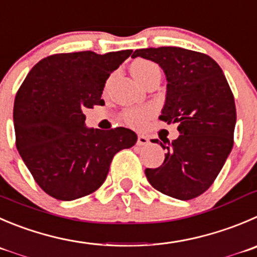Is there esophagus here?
Returning a JSON list of instances; mask_svg holds the SVG:
<instances>
[{"instance_id":"esophagus-1","label":"esophagus","mask_w":257,"mask_h":257,"mask_svg":"<svg viewBox=\"0 0 257 257\" xmlns=\"http://www.w3.org/2000/svg\"><path fill=\"white\" fill-rule=\"evenodd\" d=\"M149 139L145 135H139L138 136V145H148Z\"/></svg>"}]
</instances>
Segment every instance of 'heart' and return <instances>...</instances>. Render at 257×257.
Listing matches in <instances>:
<instances>
[{
	"mask_svg": "<svg viewBox=\"0 0 257 257\" xmlns=\"http://www.w3.org/2000/svg\"><path fill=\"white\" fill-rule=\"evenodd\" d=\"M156 65L154 63L149 62V60L144 59H138L131 64L130 70L133 77L135 78L138 82H140L143 78H145L149 73L153 69H156ZM150 113V109L149 108H131L127 109L123 113V118L127 123L131 124H139L146 118Z\"/></svg>",
	"mask_w": 257,
	"mask_h": 257,
	"instance_id": "b5f03b06",
	"label": "heart"
}]
</instances>
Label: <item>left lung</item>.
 <instances>
[{
  "label": "left lung",
  "instance_id": "left-lung-1",
  "mask_svg": "<svg viewBox=\"0 0 257 257\" xmlns=\"http://www.w3.org/2000/svg\"><path fill=\"white\" fill-rule=\"evenodd\" d=\"M138 57L163 69L168 84L159 118L178 123L180 134L160 143L167 150L164 163L146 169V178L163 194L193 199L211 187L233 146L236 106L231 88L221 67L206 54L161 46L138 49L133 58Z\"/></svg>",
  "mask_w": 257,
  "mask_h": 257
}]
</instances>
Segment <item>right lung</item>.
<instances>
[{"label":"right lung","mask_w":257,"mask_h":257,"mask_svg":"<svg viewBox=\"0 0 257 257\" xmlns=\"http://www.w3.org/2000/svg\"><path fill=\"white\" fill-rule=\"evenodd\" d=\"M133 50L55 54L38 63L16 94V148L39 187L55 199L74 200L98 189L114 154L133 148L130 128L85 126L84 111L103 106L106 80Z\"/></svg>","instance_id":"right-lung-1"}]
</instances>
